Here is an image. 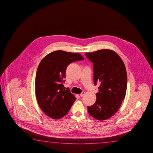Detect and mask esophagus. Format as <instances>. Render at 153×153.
I'll return each mask as SVG.
<instances>
[{
    "label": "esophagus",
    "mask_w": 153,
    "mask_h": 153,
    "mask_svg": "<svg viewBox=\"0 0 153 153\" xmlns=\"http://www.w3.org/2000/svg\"><path fill=\"white\" fill-rule=\"evenodd\" d=\"M85 95V92H82V93L80 94V97H83Z\"/></svg>",
    "instance_id": "obj_1"
}]
</instances>
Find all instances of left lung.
Returning a JSON list of instances; mask_svg holds the SVG:
<instances>
[{
  "label": "left lung",
  "instance_id": "8db88e82",
  "mask_svg": "<svg viewBox=\"0 0 153 153\" xmlns=\"http://www.w3.org/2000/svg\"><path fill=\"white\" fill-rule=\"evenodd\" d=\"M93 62L94 82L99 84V92L89 114L99 120L109 119L118 110L127 89V73L124 63L112 50L102 49L85 53Z\"/></svg>",
  "mask_w": 153,
  "mask_h": 153
}]
</instances>
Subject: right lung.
I'll return each mask as SVG.
<instances>
[{
  "instance_id": "1",
  "label": "right lung",
  "mask_w": 153,
  "mask_h": 153,
  "mask_svg": "<svg viewBox=\"0 0 153 153\" xmlns=\"http://www.w3.org/2000/svg\"><path fill=\"white\" fill-rule=\"evenodd\" d=\"M83 59L81 54L62 50L51 52L42 59L36 74L35 93L39 106L48 116L59 119L68 114L76 98L62 84L66 68Z\"/></svg>"
}]
</instances>
